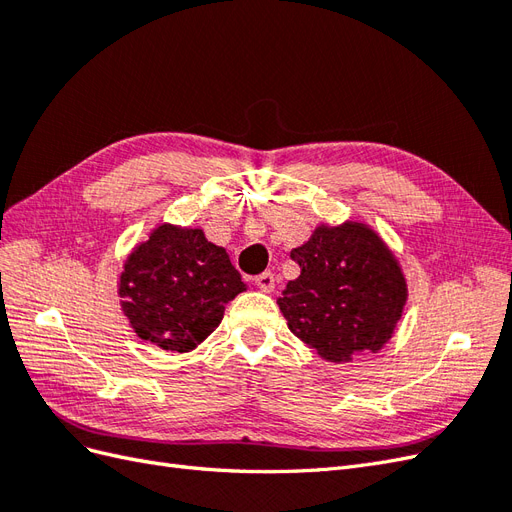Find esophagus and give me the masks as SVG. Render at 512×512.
Wrapping results in <instances>:
<instances>
[{"label":"esophagus","mask_w":512,"mask_h":512,"mask_svg":"<svg viewBox=\"0 0 512 512\" xmlns=\"http://www.w3.org/2000/svg\"><path fill=\"white\" fill-rule=\"evenodd\" d=\"M256 286L262 290V292H271L273 288H275V275L271 273V271H265V273H260V275H256Z\"/></svg>","instance_id":"obj_1"}]
</instances>
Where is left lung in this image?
<instances>
[{
    "label": "left lung",
    "mask_w": 512,
    "mask_h": 512,
    "mask_svg": "<svg viewBox=\"0 0 512 512\" xmlns=\"http://www.w3.org/2000/svg\"><path fill=\"white\" fill-rule=\"evenodd\" d=\"M290 258L301 275L277 303L301 342L329 361L389 342L406 303V282L374 230L320 226Z\"/></svg>",
    "instance_id": "left-lung-1"
}]
</instances>
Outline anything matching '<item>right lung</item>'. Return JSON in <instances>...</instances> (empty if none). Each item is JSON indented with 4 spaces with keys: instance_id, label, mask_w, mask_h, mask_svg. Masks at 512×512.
<instances>
[{
    "instance_id": "add662e5",
    "label": "right lung",
    "mask_w": 512,
    "mask_h": 512,
    "mask_svg": "<svg viewBox=\"0 0 512 512\" xmlns=\"http://www.w3.org/2000/svg\"><path fill=\"white\" fill-rule=\"evenodd\" d=\"M243 290L224 247L209 243L203 230L177 226L153 230L130 254L119 284L136 335L170 352L196 348Z\"/></svg>"
}]
</instances>
